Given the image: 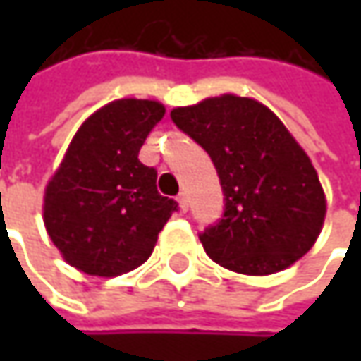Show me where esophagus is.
Segmentation results:
<instances>
[{"label": "esophagus", "mask_w": 361, "mask_h": 361, "mask_svg": "<svg viewBox=\"0 0 361 361\" xmlns=\"http://www.w3.org/2000/svg\"><path fill=\"white\" fill-rule=\"evenodd\" d=\"M176 201H178V207H180V211H183V213H187V211H188L187 195H185V192H180V195L176 197Z\"/></svg>", "instance_id": "obj_1"}]
</instances>
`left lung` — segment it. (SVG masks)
Listing matches in <instances>:
<instances>
[{"instance_id": "left-lung-1", "label": "left lung", "mask_w": 361, "mask_h": 361, "mask_svg": "<svg viewBox=\"0 0 361 361\" xmlns=\"http://www.w3.org/2000/svg\"><path fill=\"white\" fill-rule=\"evenodd\" d=\"M173 122L207 150L225 209L199 235L207 255L245 275H269L317 239L326 197L312 160L267 106L225 94L174 108Z\"/></svg>"}]
</instances>
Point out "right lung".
Here are the masks:
<instances>
[{
  "label": "right lung",
  "instance_id": "add662e5",
  "mask_svg": "<svg viewBox=\"0 0 361 361\" xmlns=\"http://www.w3.org/2000/svg\"><path fill=\"white\" fill-rule=\"evenodd\" d=\"M164 116L152 100H116L86 120L51 176L44 221L63 259L88 275L116 277L150 257L178 202L157 190V169L138 160Z\"/></svg>",
  "mask_w": 361,
  "mask_h": 361
}]
</instances>
